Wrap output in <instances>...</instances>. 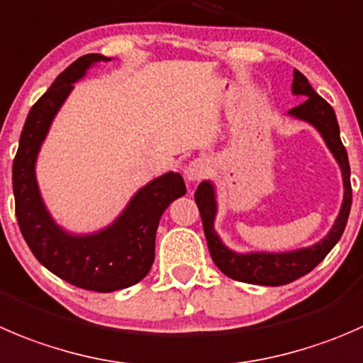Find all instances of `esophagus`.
<instances>
[{
    "label": "esophagus",
    "mask_w": 363,
    "mask_h": 363,
    "mask_svg": "<svg viewBox=\"0 0 363 363\" xmlns=\"http://www.w3.org/2000/svg\"><path fill=\"white\" fill-rule=\"evenodd\" d=\"M207 174H209V167L203 160H193L184 167V177L189 182L202 181V179L207 177Z\"/></svg>",
    "instance_id": "esophagus-1"
}]
</instances>
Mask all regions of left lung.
Returning a JSON list of instances; mask_svg holds the SVG:
<instances>
[{
    "label": "left lung",
    "mask_w": 363,
    "mask_h": 363,
    "mask_svg": "<svg viewBox=\"0 0 363 363\" xmlns=\"http://www.w3.org/2000/svg\"><path fill=\"white\" fill-rule=\"evenodd\" d=\"M293 94L296 96H305L307 101L300 106L293 108L289 115L301 118L305 122H311L321 136L325 138L326 145L332 150L335 156L337 163L340 164L342 170V181H344V202L340 207V213L337 216L335 225L332 230L328 232L325 239L315 242L314 246L308 248L294 250V252L286 253H235L228 250L227 246L221 242L218 234L214 232V216H216V199H214V188L209 181L200 182L199 188L195 191V202L199 206L200 216H202L203 234H206L207 246H209V253L213 257L214 264L220 267L221 273H225L230 279L238 280V282L246 284H257V286H271L279 287L286 286V284L294 282L300 277L307 275L328 255L330 250L337 245V241L342 235L344 228H346L347 218H350L351 211V170L350 161H347L346 147L340 142V131L339 124H337V117L333 108L315 92L311 86L307 77L294 69V79H293Z\"/></svg>",
    "instance_id": "obj_1"
}]
</instances>
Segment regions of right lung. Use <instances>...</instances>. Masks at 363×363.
Here are the masks:
<instances>
[{"label":"right lung","instance_id":"1","mask_svg":"<svg viewBox=\"0 0 363 363\" xmlns=\"http://www.w3.org/2000/svg\"><path fill=\"white\" fill-rule=\"evenodd\" d=\"M108 60L96 52L84 55L56 77L28 113L12 167L17 223L35 259L65 282L96 293L125 289L149 273L161 214L186 193L181 174L168 172L140 189L110 227L90 235L67 234L49 216L35 179L38 149L72 83L88 67Z\"/></svg>","mask_w":363,"mask_h":363}]
</instances>
